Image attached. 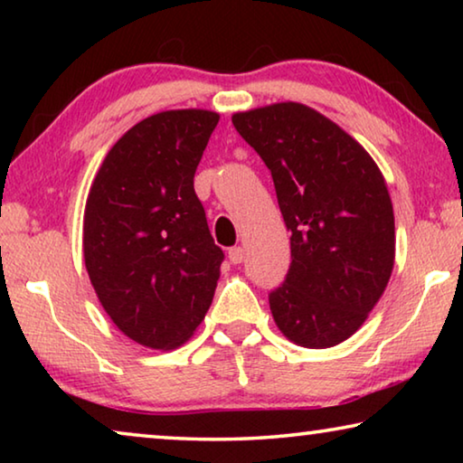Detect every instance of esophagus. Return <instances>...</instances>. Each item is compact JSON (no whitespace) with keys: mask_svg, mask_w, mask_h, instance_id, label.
<instances>
[{"mask_svg":"<svg viewBox=\"0 0 463 463\" xmlns=\"http://www.w3.org/2000/svg\"><path fill=\"white\" fill-rule=\"evenodd\" d=\"M229 260H231V263H242L245 261V249L242 247H232V249H229Z\"/></svg>","mask_w":463,"mask_h":463,"instance_id":"esophagus-1","label":"esophagus"}]
</instances>
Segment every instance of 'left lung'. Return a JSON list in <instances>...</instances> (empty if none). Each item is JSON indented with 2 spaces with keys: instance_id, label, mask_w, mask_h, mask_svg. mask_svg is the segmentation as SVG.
Returning <instances> with one entry per match:
<instances>
[{
  "instance_id": "8db88e82",
  "label": "left lung",
  "mask_w": 463,
  "mask_h": 463,
  "mask_svg": "<svg viewBox=\"0 0 463 463\" xmlns=\"http://www.w3.org/2000/svg\"><path fill=\"white\" fill-rule=\"evenodd\" d=\"M232 124L271 171L292 263L269 294L289 341L326 349L373 310L394 268V210L370 153L298 101L237 112Z\"/></svg>"
}]
</instances>
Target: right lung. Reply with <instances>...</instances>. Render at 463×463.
I'll list each match as a JSON object with an SVG mask.
<instances>
[{
    "mask_svg": "<svg viewBox=\"0 0 463 463\" xmlns=\"http://www.w3.org/2000/svg\"><path fill=\"white\" fill-rule=\"evenodd\" d=\"M218 120L195 108L148 116L109 148L90 187L85 269L112 323L145 347H179L213 304L224 253L194 175Z\"/></svg>",
    "mask_w": 463,
    "mask_h": 463,
    "instance_id": "add662e5",
    "label": "right lung"
}]
</instances>
